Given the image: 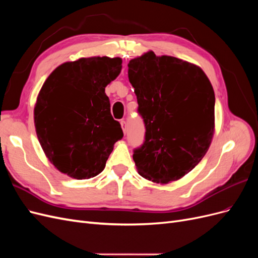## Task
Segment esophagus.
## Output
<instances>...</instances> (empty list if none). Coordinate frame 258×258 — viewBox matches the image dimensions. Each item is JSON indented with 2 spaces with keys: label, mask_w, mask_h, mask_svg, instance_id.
<instances>
[{
  "label": "esophagus",
  "mask_w": 258,
  "mask_h": 258,
  "mask_svg": "<svg viewBox=\"0 0 258 258\" xmlns=\"http://www.w3.org/2000/svg\"><path fill=\"white\" fill-rule=\"evenodd\" d=\"M120 126H121V129H122V131H123V134L126 135V132H127V123H126V121L121 120V121H120Z\"/></svg>",
  "instance_id": "obj_1"
}]
</instances>
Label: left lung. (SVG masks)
I'll return each instance as SVG.
<instances>
[{"label": "left lung", "instance_id": "obj_1", "mask_svg": "<svg viewBox=\"0 0 258 258\" xmlns=\"http://www.w3.org/2000/svg\"><path fill=\"white\" fill-rule=\"evenodd\" d=\"M128 77L146 128L145 141L134 154L138 173L157 184L177 181L212 142V85L200 67L152 50L129 61Z\"/></svg>", "mask_w": 258, "mask_h": 258}]
</instances>
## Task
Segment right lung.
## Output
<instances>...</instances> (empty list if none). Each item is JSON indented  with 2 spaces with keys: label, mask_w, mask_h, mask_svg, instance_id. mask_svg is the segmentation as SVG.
<instances>
[{
  "label": "right lung",
  "mask_w": 258,
  "mask_h": 258,
  "mask_svg": "<svg viewBox=\"0 0 258 258\" xmlns=\"http://www.w3.org/2000/svg\"><path fill=\"white\" fill-rule=\"evenodd\" d=\"M119 57H89L57 67L38 92L34 126L46 157L77 179L103 171L114 144L123 137L111 115L105 87L121 71Z\"/></svg>",
  "instance_id": "add662e5"
}]
</instances>
